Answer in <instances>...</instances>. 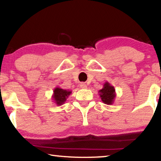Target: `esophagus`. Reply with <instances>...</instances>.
I'll list each match as a JSON object with an SVG mask.
<instances>
[{
	"label": "esophagus",
	"mask_w": 161,
	"mask_h": 161,
	"mask_svg": "<svg viewBox=\"0 0 161 161\" xmlns=\"http://www.w3.org/2000/svg\"><path fill=\"white\" fill-rule=\"evenodd\" d=\"M80 87L81 89H86V87H87V85H86L85 82H81L80 84Z\"/></svg>",
	"instance_id": "1"
}]
</instances>
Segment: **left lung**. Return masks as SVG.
<instances>
[{"instance_id": "8db88e82", "label": "left lung", "mask_w": 161, "mask_h": 161, "mask_svg": "<svg viewBox=\"0 0 161 161\" xmlns=\"http://www.w3.org/2000/svg\"><path fill=\"white\" fill-rule=\"evenodd\" d=\"M98 93L103 103L106 104H113L114 99L116 97L115 89L108 81H106L104 84L103 89L99 90Z\"/></svg>"}]
</instances>
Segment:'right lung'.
Wrapping results in <instances>:
<instances>
[{
  "label": "right lung",
  "mask_w": 161,
  "mask_h": 161,
  "mask_svg": "<svg viewBox=\"0 0 161 161\" xmlns=\"http://www.w3.org/2000/svg\"><path fill=\"white\" fill-rule=\"evenodd\" d=\"M71 93V90H64L60 87H56L53 90V93L52 95V99L54 103L57 106L62 105L67 100V99L69 97Z\"/></svg>",
  "instance_id": "right-lung-1"
}]
</instances>
